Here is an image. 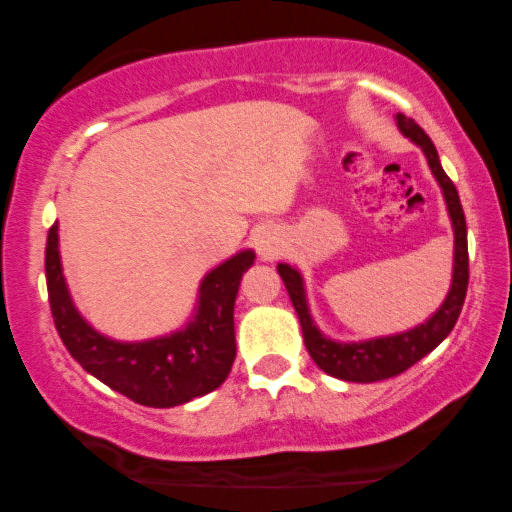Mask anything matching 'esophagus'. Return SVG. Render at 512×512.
Here are the masks:
<instances>
[{
  "label": "esophagus",
  "mask_w": 512,
  "mask_h": 512,
  "mask_svg": "<svg viewBox=\"0 0 512 512\" xmlns=\"http://www.w3.org/2000/svg\"><path fill=\"white\" fill-rule=\"evenodd\" d=\"M255 248L264 260H274L281 250V236L274 231V228H262L255 236Z\"/></svg>",
  "instance_id": "esophagus-1"
}]
</instances>
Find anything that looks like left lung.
<instances>
[{"label":"left lung","mask_w":512,"mask_h":512,"mask_svg":"<svg viewBox=\"0 0 512 512\" xmlns=\"http://www.w3.org/2000/svg\"><path fill=\"white\" fill-rule=\"evenodd\" d=\"M395 120L399 132H402L411 144H416L424 151L428 168H431L433 178H436L440 192H443L445 209H448L452 223V236H455V245H452V281L448 296H445V301L438 305L436 313L426 317L421 325L411 327V330L385 334V337L361 339V342H339V339L322 334L320 327L315 325L313 315H310L303 274L286 262L276 264V272L284 279L293 308H296L298 320H301L305 349L313 356L317 368L325 370L332 378L346 380V383H378V380L395 378V375L404 373V370L414 366L416 361H421L426 354H431V351L452 332L457 317H460L464 296H467V223H464L460 195H457L455 185H452V180L445 175L443 166H440L436 146L428 139L424 129L404 115H397Z\"/></svg>","instance_id":"1"}]
</instances>
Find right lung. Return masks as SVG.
<instances>
[{"label": "right lung", "instance_id": "right-lung-1", "mask_svg": "<svg viewBox=\"0 0 512 512\" xmlns=\"http://www.w3.org/2000/svg\"><path fill=\"white\" fill-rule=\"evenodd\" d=\"M57 231L55 223L45 248L50 308L64 346L86 373L132 402L156 409L192 402L228 378L236 361L233 305L255 252L240 250L204 274L195 310L180 330L142 342H120L98 332L74 305L62 272Z\"/></svg>", "mask_w": 512, "mask_h": 512}]
</instances>
